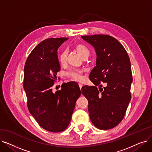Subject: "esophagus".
Wrapping results in <instances>:
<instances>
[{
	"label": "esophagus",
	"instance_id": "34e87169",
	"mask_svg": "<svg viewBox=\"0 0 152 152\" xmlns=\"http://www.w3.org/2000/svg\"><path fill=\"white\" fill-rule=\"evenodd\" d=\"M79 87H80V89L81 90L82 87H83V84H79Z\"/></svg>",
	"mask_w": 152,
	"mask_h": 152
}]
</instances>
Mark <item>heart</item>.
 Wrapping results in <instances>:
<instances>
[{
  "label": "heart",
  "instance_id": "1",
  "mask_svg": "<svg viewBox=\"0 0 152 152\" xmlns=\"http://www.w3.org/2000/svg\"><path fill=\"white\" fill-rule=\"evenodd\" d=\"M75 50L83 59H87L89 56V50L87 47L81 44H76L75 45ZM67 59L66 51H63L59 55L58 60L61 65H65ZM68 75L73 80L81 81L83 80V72L79 70H72L68 73Z\"/></svg>",
  "mask_w": 152,
  "mask_h": 152
}]
</instances>
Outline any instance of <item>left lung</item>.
Instances as JSON below:
<instances>
[{"label": "left lung", "mask_w": 152, "mask_h": 152, "mask_svg": "<svg viewBox=\"0 0 152 152\" xmlns=\"http://www.w3.org/2000/svg\"><path fill=\"white\" fill-rule=\"evenodd\" d=\"M81 37L94 47L97 55L96 66L89 76L95 86H85L81 89L88 100L90 119L99 129L113 128L122 121L131 99L132 77L129 57L121 43L110 36ZM102 82L107 84L103 88L100 85Z\"/></svg>", "instance_id": "left-lung-1"}]
</instances>
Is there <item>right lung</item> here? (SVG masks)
<instances>
[{"mask_svg":"<svg viewBox=\"0 0 152 152\" xmlns=\"http://www.w3.org/2000/svg\"><path fill=\"white\" fill-rule=\"evenodd\" d=\"M68 37L49 38L40 42L29 55L24 67L23 87L31 115L44 129L58 132L69 125L81 90L76 83L52 87L60 70L57 50Z\"/></svg>","mask_w":152,"mask_h":152,"instance_id":"1","label":"right lung"}]
</instances>
